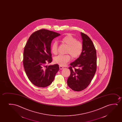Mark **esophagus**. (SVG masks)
I'll return each mask as SVG.
<instances>
[{
    "label": "esophagus",
    "instance_id": "1",
    "mask_svg": "<svg viewBox=\"0 0 122 122\" xmlns=\"http://www.w3.org/2000/svg\"><path fill=\"white\" fill-rule=\"evenodd\" d=\"M59 68H60V70H62V69H63L64 68L63 67H62L61 66H59Z\"/></svg>",
    "mask_w": 122,
    "mask_h": 122
}]
</instances>
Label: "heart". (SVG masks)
<instances>
[{"label":"heart","mask_w":122,"mask_h":122,"mask_svg":"<svg viewBox=\"0 0 122 122\" xmlns=\"http://www.w3.org/2000/svg\"><path fill=\"white\" fill-rule=\"evenodd\" d=\"M62 43L67 47L66 53L69 54L72 58H78L81 55L83 50V45L81 42L77 41L76 38L70 35H67L61 40ZM52 53L56 55L58 51V45L56 42H54L51 46ZM71 57L69 55H59L54 59L55 63L64 66L70 61Z\"/></svg>","instance_id":"b5f03b06"}]
</instances>
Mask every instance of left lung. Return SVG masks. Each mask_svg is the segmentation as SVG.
Wrapping results in <instances>:
<instances>
[{
  "label": "left lung",
  "instance_id": "8db88e82",
  "mask_svg": "<svg viewBox=\"0 0 122 122\" xmlns=\"http://www.w3.org/2000/svg\"><path fill=\"white\" fill-rule=\"evenodd\" d=\"M83 50L77 60L70 64L71 66L67 83L69 87L75 91H80L90 84L97 68V55L95 47L87 35L81 32ZM76 67L75 69L74 67Z\"/></svg>",
  "mask_w": 122,
  "mask_h": 122
}]
</instances>
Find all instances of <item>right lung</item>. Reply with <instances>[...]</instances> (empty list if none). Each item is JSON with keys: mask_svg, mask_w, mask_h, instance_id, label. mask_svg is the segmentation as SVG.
<instances>
[{"mask_svg": "<svg viewBox=\"0 0 122 122\" xmlns=\"http://www.w3.org/2000/svg\"><path fill=\"white\" fill-rule=\"evenodd\" d=\"M60 35L42 29L32 34L26 43L24 50V67L29 80L37 87H45L50 85L58 71V65L47 64L52 61V40Z\"/></svg>", "mask_w": 122, "mask_h": 122, "instance_id": "add662e5", "label": "right lung"}]
</instances>
